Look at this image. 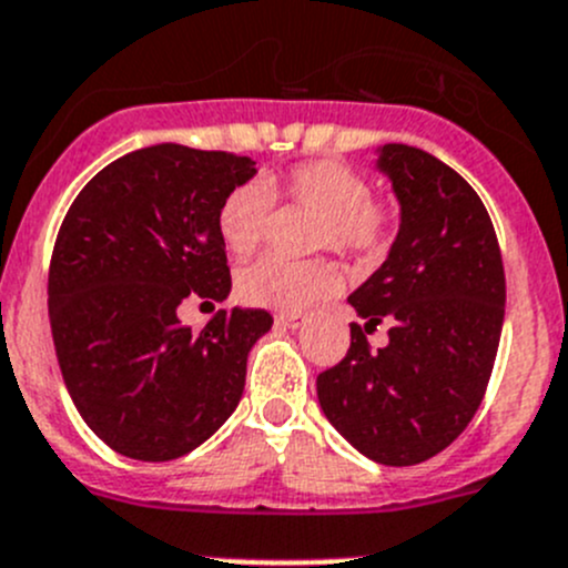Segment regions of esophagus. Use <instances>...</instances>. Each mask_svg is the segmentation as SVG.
Masks as SVG:
<instances>
[{
  "instance_id": "1",
  "label": "esophagus",
  "mask_w": 568,
  "mask_h": 568,
  "mask_svg": "<svg viewBox=\"0 0 568 568\" xmlns=\"http://www.w3.org/2000/svg\"><path fill=\"white\" fill-rule=\"evenodd\" d=\"M306 314H301V312H292V314H278L276 317V325H282V328H301V325H306Z\"/></svg>"
}]
</instances>
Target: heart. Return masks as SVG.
Masks as SVG:
<instances>
[{
  "label": "heart",
  "mask_w": 568,
  "mask_h": 568,
  "mask_svg": "<svg viewBox=\"0 0 568 568\" xmlns=\"http://www.w3.org/2000/svg\"><path fill=\"white\" fill-rule=\"evenodd\" d=\"M282 190L290 201L317 212V248L342 256L375 260L392 234V206L373 199L364 173L334 160L297 162L284 173ZM273 215V193L262 182H245L223 199L217 234L232 254L248 256L262 243ZM339 290V273L328 260L290 262L282 256L245 265L237 273V295L248 306L297 312Z\"/></svg>",
  "instance_id": "b5f03b06"
}]
</instances>
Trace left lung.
<instances>
[{"mask_svg":"<svg viewBox=\"0 0 568 568\" xmlns=\"http://www.w3.org/2000/svg\"><path fill=\"white\" fill-rule=\"evenodd\" d=\"M400 204L384 265L351 297L362 325L336 367L317 375L328 423L386 467L423 464L475 417L497 356L505 271L491 217L450 165L414 145L386 143L375 160ZM390 325L369 352L366 334Z\"/></svg>","mask_w":568,"mask_h":568,"instance_id":"1","label":"left lung"}]
</instances>
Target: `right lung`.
<instances>
[{"instance_id": "1", "label": "right lung", "mask_w": 568, "mask_h": 568, "mask_svg": "<svg viewBox=\"0 0 568 568\" xmlns=\"http://www.w3.org/2000/svg\"><path fill=\"white\" fill-rule=\"evenodd\" d=\"M254 173L251 156L156 143L101 168L60 226L49 267L60 373L88 428L121 456H187L243 397L271 314L221 308L193 331L176 308L232 292L217 210Z\"/></svg>"}]
</instances>
